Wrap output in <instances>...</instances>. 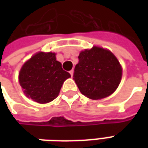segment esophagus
<instances>
[{
    "label": "esophagus",
    "mask_w": 148,
    "mask_h": 148,
    "mask_svg": "<svg viewBox=\"0 0 148 148\" xmlns=\"http://www.w3.org/2000/svg\"><path fill=\"white\" fill-rule=\"evenodd\" d=\"M70 74H71V77L73 76V74H74V70H71V71H70Z\"/></svg>",
    "instance_id": "obj_1"
}]
</instances>
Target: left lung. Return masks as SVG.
<instances>
[{
  "label": "left lung",
  "mask_w": 148,
  "mask_h": 148,
  "mask_svg": "<svg viewBox=\"0 0 148 148\" xmlns=\"http://www.w3.org/2000/svg\"><path fill=\"white\" fill-rule=\"evenodd\" d=\"M78 60L73 78L83 95L90 99H101L116 90L122 69L112 52L93 47L81 52Z\"/></svg>",
  "instance_id": "obj_1"
}]
</instances>
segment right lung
Here are the masks:
<instances>
[{
    "instance_id": "1",
    "label": "right lung",
    "mask_w": 148,
    "mask_h": 148,
    "mask_svg": "<svg viewBox=\"0 0 148 148\" xmlns=\"http://www.w3.org/2000/svg\"><path fill=\"white\" fill-rule=\"evenodd\" d=\"M69 77L71 74L62 69L55 53L39 52L22 66L19 82L27 97L45 104L58 97L64 81Z\"/></svg>"
}]
</instances>
